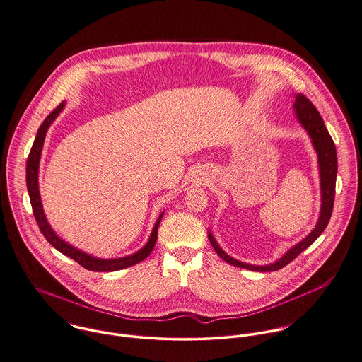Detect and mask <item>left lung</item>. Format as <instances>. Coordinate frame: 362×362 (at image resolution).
<instances>
[{
	"label": "left lung",
	"instance_id": "obj_1",
	"mask_svg": "<svg viewBox=\"0 0 362 362\" xmlns=\"http://www.w3.org/2000/svg\"><path fill=\"white\" fill-rule=\"evenodd\" d=\"M293 110L296 115L298 122L300 126L306 130L309 137L312 139V144L315 146V151L317 152V162H319V173H320V193H322V207H320V216L317 219L316 226L313 230L302 239L299 243H296L293 247H291L288 252L279 259L277 262L267 264V266H253L243 262H239L230 256H228L217 243L214 236L209 232V239L217 252L218 256L223 259L226 263L252 270V272H276L283 269L291 263L299 253H302L306 247H309L325 230L327 226L332 213H333V204H334V193H336V176H337V153H336V145L333 143L323 119L320 117L317 109L312 105V102L302 93L295 95V103Z\"/></svg>",
	"mask_w": 362,
	"mask_h": 362
}]
</instances>
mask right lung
Listing matches in <instances>:
<instances>
[{
    "label": "right lung",
    "instance_id": "obj_1",
    "mask_svg": "<svg viewBox=\"0 0 362 362\" xmlns=\"http://www.w3.org/2000/svg\"><path fill=\"white\" fill-rule=\"evenodd\" d=\"M64 105H66L64 102L60 103L45 119V122L42 123V126L37 130L35 143L32 145V149L29 152L28 162H26V186H28V193H29L33 216L36 218L39 229L53 247H56L60 253L71 257L73 260H75L78 264H81L86 270H90V272H116V270H122V269H127L130 266H134V264L143 262L145 257H148L149 253L152 252V249L155 246V242H156V238H158V226H159V222H160V218L163 216V213L156 219V222L153 225V229L151 232V236H149L144 247L140 249L139 252L130 255V256L120 257V259H98V257H93L90 255H86V253L75 249L71 245L64 242L52 229V226L49 225L47 219L45 217V211H43V206H42V200H40V193H39V182H37L40 155H42V148H43L46 133H47L50 124L56 120V117L64 109Z\"/></svg>",
    "mask_w": 362,
    "mask_h": 362
}]
</instances>
